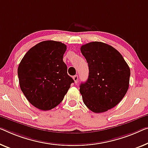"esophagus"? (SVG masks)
<instances>
[{
  "mask_svg": "<svg viewBox=\"0 0 148 148\" xmlns=\"http://www.w3.org/2000/svg\"><path fill=\"white\" fill-rule=\"evenodd\" d=\"M73 80H74L75 83H77V82H78V76H77V75H75V76H73Z\"/></svg>",
  "mask_w": 148,
  "mask_h": 148,
  "instance_id": "obj_1",
  "label": "esophagus"
}]
</instances>
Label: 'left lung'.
<instances>
[{"instance_id": "1", "label": "left lung", "mask_w": 148, "mask_h": 148, "mask_svg": "<svg viewBox=\"0 0 148 148\" xmlns=\"http://www.w3.org/2000/svg\"><path fill=\"white\" fill-rule=\"evenodd\" d=\"M89 76L80 86L84 104L94 113H102L120 102L129 88L130 69L122 54L112 46L92 42L80 48Z\"/></svg>"}]
</instances>
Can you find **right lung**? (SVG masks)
<instances>
[{
	"instance_id": "1",
	"label": "right lung",
	"mask_w": 148,
	"mask_h": 148,
	"mask_svg": "<svg viewBox=\"0 0 148 148\" xmlns=\"http://www.w3.org/2000/svg\"><path fill=\"white\" fill-rule=\"evenodd\" d=\"M66 50V46L60 42L43 41L30 48L19 64L20 87L38 109L46 111L57 106L74 82L63 62Z\"/></svg>"
}]
</instances>
